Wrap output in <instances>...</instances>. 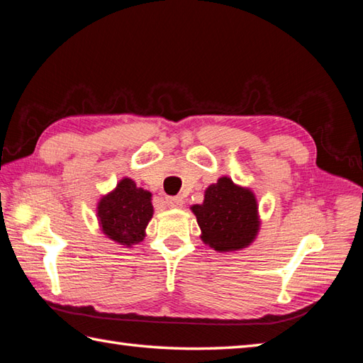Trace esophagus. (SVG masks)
Returning <instances> with one entry per match:
<instances>
[{
	"instance_id": "1",
	"label": "esophagus",
	"mask_w": 363,
	"mask_h": 363,
	"mask_svg": "<svg viewBox=\"0 0 363 363\" xmlns=\"http://www.w3.org/2000/svg\"><path fill=\"white\" fill-rule=\"evenodd\" d=\"M165 201H167L168 207H174V209L176 207H182V204H184V199L181 196H168Z\"/></svg>"
}]
</instances>
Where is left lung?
Masks as SVG:
<instances>
[{"label":"left lung","instance_id":"left-lung-1","mask_svg":"<svg viewBox=\"0 0 363 363\" xmlns=\"http://www.w3.org/2000/svg\"><path fill=\"white\" fill-rule=\"evenodd\" d=\"M191 212L201 228V240L218 252L246 248L260 228L256 195L228 176L207 187L203 204L191 206Z\"/></svg>","mask_w":363,"mask_h":363}]
</instances>
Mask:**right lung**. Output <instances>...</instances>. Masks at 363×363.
I'll use <instances>...</instances> for the list:
<instances>
[{"instance_id": "right-lung-1", "label": "right lung", "mask_w": 363, "mask_h": 363, "mask_svg": "<svg viewBox=\"0 0 363 363\" xmlns=\"http://www.w3.org/2000/svg\"><path fill=\"white\" fill-rule=\"evenodd\" d=\"M151 194L123 177L111 194L99 199L96 217L103 234L120 245L133 246L143 240L152 218Z\"/></svg>"}]
</instances>
